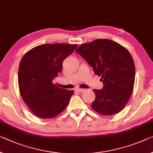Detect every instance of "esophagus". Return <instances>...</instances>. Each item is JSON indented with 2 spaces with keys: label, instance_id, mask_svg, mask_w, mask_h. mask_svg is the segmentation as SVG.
<instances>
[{
  "label": "esophagus",
  "instance_id": "34e87169",
  "mask_svg": "<svg viewBox=\"0 0 153 153\" xmlns=\"http://www.w3.org/2000/svg\"><path fill=\"white\" fill-rule=\"evenodd\" d=\"M74 90L76 91H78V92H83L85 90V89H81V88H76Z\"/></svg>",
  "mask_w": 153,
  "mask_h": 153
}]
</instances>
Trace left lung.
Listing matches in <instances>:
<instances>
[{
    "instance_id": "1",
    "label": "left lung",
    "mask_w": 153,
    "mask_h": 153,
    "mask_svg": "<svg viewBox=\"0 0 153 153\" xmlns=\"http://www.w3.org/2000/svg\"><path fill=\"white\" fill-rule=\"evenodd\" d=\"M76 52L100 76L102 90H94L95 100L91 107L103 116L116 114L124 109L132 94L135 68L126 48L107 39H97L81 44Z\"/></svg>"
}]
</instances>
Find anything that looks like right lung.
<instances>
[{
    "instance_id": "1",
    "label": "right lung",
    "mask_w": 153,
    "mask_h": 153,
    "mask_svg": "<svg viewBox=\"0 0 153 153\" xmlns=\"http://www.w3.org/2000/svg\"><path fill=\"white\" fill-rule=\"evenodd\" d=\"M77 44H42L25 54L18 69L20 96L37 117L50 119L68 105L73 90L59 88L53 80L62 70L63 61L74 52Z\"/></svg>"
}]
</instances>
